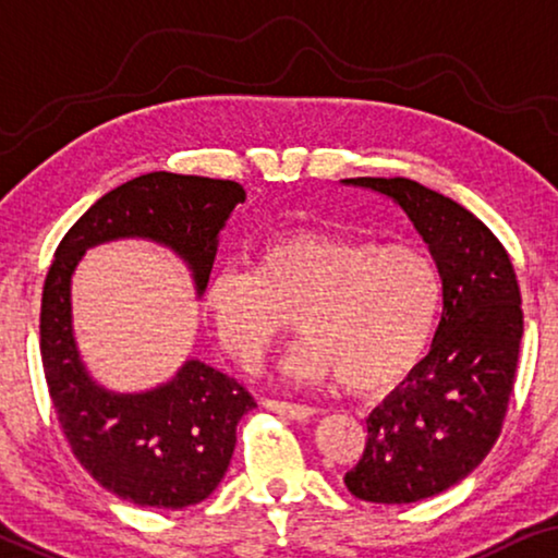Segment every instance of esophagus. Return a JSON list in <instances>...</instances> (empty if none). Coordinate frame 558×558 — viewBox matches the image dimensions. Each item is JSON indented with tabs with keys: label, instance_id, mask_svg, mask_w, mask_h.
<instances>
[{
	"label": "esophagus",
	"instance_id": "34e87169",
	"mask_svg": "<svg viewBox=\"0 0 558 558\" xmlns=\"http://www.w3.org/2000/svg\"><path fill=\"white\" fill-rule=\"evenodd\" d=\"M263 407L265 410H270V412H278V414H286V417H290V420H308V417H313V407H305V404H293V402H280V399H265L263 402Z\"/></svg>",
	"mask_w": 558,
	"mask_h": 558
}]
</instances>
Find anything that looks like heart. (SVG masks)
Returning <instances> with one entry per match:
<instances>
[{
	"mask_svg": "<svg viewBox=\"0 0 558 558\" xmlns=\"http://www.w3.org/2000/svg\"><path fill=\"white\" fill-rule=\"evenodd\" d=\"M442 280L427 250L331 232H293L257 253L255 270L219 268L204 290L222 347L245 364L293 328L305 341L286 374L376 391L402 379L433 336Z\"/></svg>",
	"mask_w": 558,
	"mask_h": 558,
	"instance_id": "1",
	"label": "heart"
}]
</instances>
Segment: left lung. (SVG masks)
Here are the masks:
<instances>
[{"label": "left lung", "instance_id": "obj_1", "mask_svg": "<svg viewBox=\"0 0 558 558\" xmlns=\"http://www.w3.org/2000/svg\"><path fill=\"white\" fill-rule=\"evenodd\" d=\"M343 184L395 199L442 280L429 354L368 414L364 454L343 475L368 504H417L468 477L496 445L523 336L521 288L506 247L462 204L402 177Z\"/></svg>", "mask_w": 558, "mask_h": 558}]
</instances>
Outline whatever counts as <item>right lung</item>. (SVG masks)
Listing matches in <instances>:
<instances>
[{
	"instance_id": "add662e5",
	"label": "right lung",
	"mask_w": 558,
	"mask_h": 558,
	"mask_svg": "<svg viewBox=\"0 0 558 558\" xmlns=\"http://www.w3.org/2000/svg\"><path fill=\"white\" fill-rule=\"evenodd\" d=\"M245 190L230 179L151 171L100 197L54 250L40 308V354L58 422L77 462L108 493L144 508L202 504L230 468L238 422L255 399L240 381L204 361L141 395H116L85 372L73 339L70 278L100 242L146 238L190 265L202 295L217 238Z\"/></svg>"
}]
</instances>
